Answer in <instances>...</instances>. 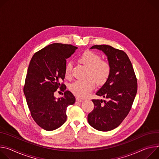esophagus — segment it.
I'll list each match as a JSON object with an SVG mask.
<instances>
[{"instance_id":"esophagus-1","label":"esophagus","mask_w":159,"mask_h":159,"mask_svg":"<svg viewBox=\"0 0 159 159\" xmlns=\"http://www.w3.org/2000/svg\"><path fill=\"white\" fill-rule=\"evenodd\" d=\"M83 101V100L80 99V98H76V103H78V102H82Z\"/></svg>"}]
</instances>
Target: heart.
Instances as JSON below:
<instances>
[{"instance_id": "b5f03b06", "label": "heart", "mask_w": 159, "mask_h": 159, "mask_svg": "<svg viewBox=\"0 0 159 159\" xmlns=\"http://www.w3.org/2000/svg\"><path fill=\"white\" fill-rule=\"evenodd\" d=\"M78 60L88 68L87 76L92 77L98 84H103L108 80L111 71V66L107 62L101 60L98 54L92 51H86L81 55ZM71 69L72 64L68 62L64 69L66 78L70 77ZM92 79L89 78L84 80L75 81L70 84V90L78 97H87L95 88V81Z\"/></svg>"}]
</instances>
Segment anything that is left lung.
I'll use <instances>...</instances> for the list:
<instances>
[{
	"label": "left lung",
	"mask_w": 159,
	"mask_h": 159,
	"mask_svg": "<svg viewBox=\"0 0 159 159\" xmlns=\"http://www.w3.org/2000/svg\"><path fill=\"white\" fill-rule=\"evenodd\" d=\"M102 50L107 57L111 71L108 80L96 93L106 100H95L93 110L88 122L93 128L109 131L118 127L131 109L137 92V79L126 53L107 45H93L90 49Z\"/></svg>",
	"instance_id": "8db88e82"
}]
</instances>
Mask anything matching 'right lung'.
<instances>
[{"mask_svg":"<svg viewBox=\"0 0 159 159\" xmlns=\"http://www.w3.org/2000/svg\"><path fill=\"white\" fill-rule=\"evenodd\" d=\"M77 48L71 45L52 43L35 53L30 61L23 92L31 117L45 130L61 127L67 119V107L75 103V96L68 90L57 99L54 93L58 89L66 90L61 82L65 78L66 59Z\"/></svg>","mask_w":159,"mask_h":159,"instance_id":"1","label":"right lung"}]
</instances>
